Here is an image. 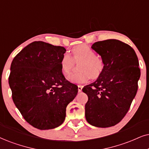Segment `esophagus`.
<instances>
[{
	"label": "esophagus",
	"mask_w": 149,
	"mask_h": 149,
	"mask_svg": "<svg viewBox=\"0 0 149 149\" xmlns=\"http://www.w3.org/2000/svg\"><path fill=\"white\" fill-rule=\"evenodd\" d=\"M82 88H83V86H81V85H79L78 86V91L79 92V93H80V92H81Z\"/></svg>",
	"instance_id": "esophagus-1"
}]
</instances>
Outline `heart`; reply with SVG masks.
I'll return each mask as SVG.
<instances>
[{
	"label": "heart",
	"mask_w": 149,
	"mask_h": 149,
	"mask_svg": "<svg viewBox=\"0 0 149 149\" xmlns=\"http://www.w3.org/2000/svg\"><path fill=\"white\" fill-rule=\"evenodd\" d=\"M72 57L64 54L60 60L61 71L67 75L71 71L74 63H78L79 72L69 75L68 79L72 83H84L90 78L96 79L100 77L104 69L103 60L95 55L94 51L85 44L79 45L71 50Z\"/></svg>",
	"instance_id": "b5f03b06"
}]
</instances>
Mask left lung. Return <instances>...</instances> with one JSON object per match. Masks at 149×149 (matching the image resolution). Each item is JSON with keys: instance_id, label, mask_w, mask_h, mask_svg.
Segmentation results:
<instances>
[{"instance_id": "8db88e82", "label": "left lung", "mask_w": 149, "mask_h": 149, "mask_svg": "<svg viewBox=\"0 0 149 149\" xmlns=\"http://www.w3.org/2000/svg\"><path fill=\"white\" fill-rule=\"evenodd\" d=\"M104 63L102 74L82 89L88 97L85 105L87 122L100 128L113 126L129 110L138 88L140 69L135 50L116 39L92 45Z\"/></svg>"}]
</instances>
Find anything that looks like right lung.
<instances>
[{"mask_svg": "<svg viewBox=\"0 0 149 149\" xmlns=\"http://www.w3.org/2000/svg\"><path fill=\"white\" fill-rule=\"evenodd\" d=\"M66 49L43 41L25 47L13 59L9 84L22 116L40 130L56 128L65 118L66 107L78 93L65 79L60 60Z\"/></svg>", "mask_w": 149, "mask_h": 149, "instance_id": "add662e5", "label": "right lung"}]
</instances>
